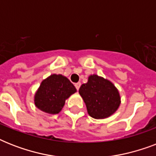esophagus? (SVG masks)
I'll return each mask as SVG.
<instances>
[{"label": "esophagus", "mask_w": 156, "mask_h": 156, "mask_svg": "<svg viewBox=\"0 0 156 156\" xmlns=\"http://www.w3.org/2000/svg\"><path fill=\"white\" fill-rule=\"evenodd\" d=\"M75 87H76V89H77V90H79V87H80V86H81V83H75Z\"/></svg>", "instance_id": "1"}]
</instances>
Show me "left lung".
<instances>
[{"label": "left lung", "instance_id": "obj_1", "mask_svg": "<svg viewBox=\"0 0 156 156\" xmlns=\"http://www.w3.org/2000/svg\"><path fill=\"white\" fill-rule=\"evenodd\" d=\"M78 92L84 100L88 114L95 119L108 117L118 109L121 97L118 90L108 79L96 74L90 75Z\"/></svg>", "mask_w": 156, "mask_h": 156}]
</instances>
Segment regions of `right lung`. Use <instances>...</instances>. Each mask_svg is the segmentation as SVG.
<instances>
[{"label": "right lung", "instance_id": "right-lung-1", "mask_svg": "<svg viewBox=\"0 0 156 156\" xmlns=\"http://www.w3.org/2000/svg\"><path fill=\"white\" fill-rule=\"evenodd\" d=\"M76 90L66 77L52 74L43 80L35 93V106L46 113L57 114L61 111L66 100Z\"/></svg>", "mask_w": 156, "mask_h": 156}]
</instances>
